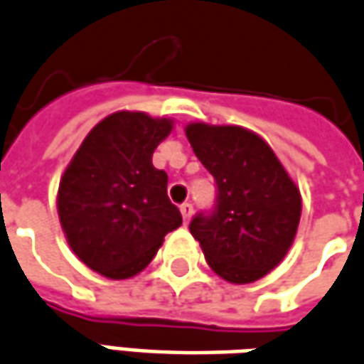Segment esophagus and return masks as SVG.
Returning <instances> with one entry per match:
<instances>
[{"mask_svg":"<svg viewBox=\"0 0 364 364\" xmlns=\"http://www.w3.org/2000/svg\"><path fill=\"white\" fill-rule=\"evenodd\" d=\"M179 210H181L183 223L187 225V223H189V220H191V215H193V205H191V203H183Z\"/></svg>","mask_w":364,"mask_h":364,"instance_id":"obj_1","label":"esophagus"}]
</instances>
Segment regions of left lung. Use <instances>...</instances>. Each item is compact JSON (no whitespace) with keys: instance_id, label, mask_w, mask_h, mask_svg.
Returning a JSON list of instances; mask_svg holds the SVG:
<instances>
[{"instance_id":"obj_1","label":"left lung","mask_w":364,"mask_h":364,"mask_svg":"<svg viewBox=\"0 0 364 364\" xmlns=\"http://www.w3.org/2000/svg\"><path fill=\"white\" fill-rule=\"evenodd\" d=\"M217 183L215 208L191 220L208 266L230 284H252L274 270L294 242L301 195L264 139L240 126L185 128Z\"/></svg>"}]
</instances>
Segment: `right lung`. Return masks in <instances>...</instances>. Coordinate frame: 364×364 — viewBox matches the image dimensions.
I'll list each match as a JSON object with an SVG mask.
<instances>
[{
    "label": "right lung",
    "instance_id": "obj_1",
    "mask_svg": "<svg viewBox=\"0 0 364 364\" xmlns=\"http://www.w3.org/2000/svg\"><path fill=\"white\" fill-rule=\"evenodd\" d=\"M171 129L167 118L116 112L90 129L70 159L58 185V218L68 246L90 270L132 278L181 226L167 197V173L151 164Z\"/></svg>",
    "mask_w": 364,
    "mask_h": 364
}]
</instances>
